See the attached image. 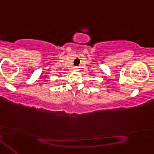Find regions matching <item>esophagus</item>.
<instances>
[{
	"mask_svg": "<svg viewBox=\"0 0 154 154\" xmlns=\"http://www.w3.org/2000/svg\"><path fill=\"white\" fill-rule=\"evenodd\" d=\"M74 70H75V71H79V68H78V67H75V68H74Z\"/></svg>",
	"mask_w": 154,
	"mask_h": 154,
	"instance_id": "esophagus-1",
	"label": "esophagus"
}]
</instances>
